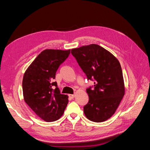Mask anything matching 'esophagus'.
<instances>
[{"label": "esophagus", "mask_w": 150, "mask_h": 150, "mask_svg": "<svg viewBox=\"0 0 150 150\" xmlns=\"http://www.w3.org/2000/svg\"><path fill=\"white\" fill-rule=\"evenodd\" d=\"M69 96L71 98H74L76 96V94H69Z\"/></svg>", "instance_id": "34e87169"}]
</instances>
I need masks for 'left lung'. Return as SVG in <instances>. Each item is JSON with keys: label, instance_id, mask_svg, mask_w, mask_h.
Wrapping results in <instances>:
<instances>
[{"label": "left lung", "instance_id": "obj_1", "mask_svg": "<svg viewBox=\"0 0 150 150\" xmlns=\"http://www.w3.org/2000/svg\"><path fill=\"white\" fill-rule=\"evenodd\" d=\"M71 54L88 79H94V89L86 90L89 102L84 106L85 116L97 122L110 119L125 94L119 61L108 50L94 44L72 49Z\"/></svg>", "mask_w": 150, "mask_h": 150}]
</instances>
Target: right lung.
<instances>
[{"label":"right lung","instance_id":"obj_1","mask_svg":"<svg viewBox=\"0 0 150 150\" xmlns=\"http://www.w3.org/2000/svg\"><path fill=\"white\" fill-rule=\"evenodd\" d=\"M71 50L46 49L26 69L22 80L25 102L36 115L47 122L59 120L68 103V96L61 94L54 82L59 66L69 56ZM55 86L54 90L53 88Z\"/></svg>","mask_w":150,"mask_h":150}]
</instances>
